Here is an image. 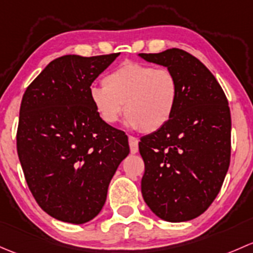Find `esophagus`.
<instances>
[{
	"instance_id": "obj_1",
	"label": "esophagus",
	"mask_w": 253,
	"mask_h": 253,
	"mask_svg": "<svg viewBox=\"0 0 253 253\" xmlns=\"http://www.w3.org/2000/svg\"><path fill=\"white\" fill-rule=\"evenodd\" d=\"M129 146H130V152L134 155L139 151V141H137L136 137L129 136Z\"/></svg>"
}]
</instances>
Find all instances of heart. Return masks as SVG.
Instances as JSON below:
<instances>
[{
	"label": "heart",
	"mask_w": 253,
	"mask_h": 253,
	"mask_svg": "<svg viewBox=\"0 0 253 253\" xmlns=\"http://www.w3.org/2000/svg\"><path fill=\"white\" fill-rule=\"evenodd\" d=\"M102 83L90 88V101L106 124L116 123L124 108L127 127L152 132L170 121L178 105V79L166 68L124 62Z\"/></svg>",
	"instance_id": "heart-1"
}]
</instances>
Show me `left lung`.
Returning a JSON list of instances; mask_svg holds the SVG:
<instances>
[{
	"label": "left lung",
	"instance_id": "obj_1",
	"mask_svg": "<svg viewBox=\"0 0 253 253\" xmlns=\"http://www.w3.org/2000/svg\"><path fill=\"white\" fill-rule=\"evenodd\" d=\"M137 56L166 67L179 84L178 105L170 121L139 142L145 162L142 197L166 222L191 220L214 201L228 171V100L207 67L183 49Z\"/></svg>",
	"mask_w": 253,
	"mask_h": 253
}]
</instances>
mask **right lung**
I'll list each match as a JSON object with an SVG mask.
<instances>
[{
	"mask_svg": "<svg viewBox=\"0 0 253 253\" xmlns=\"http://www.w3.org/2000/svg\"><path fill=\"white\" fill-rule=\"evenodd\" d=\"M118 56L59 57L23 96L18 157L36 202L61 222L84 224L101 212L130 152L126 135L103 123L90 101L93 80Z\"/></svg>",
	"mask_w": 253,
	"mask_h": 253,
	"instance_id": "1",
	"label": "right lung"
}]
</instances>
